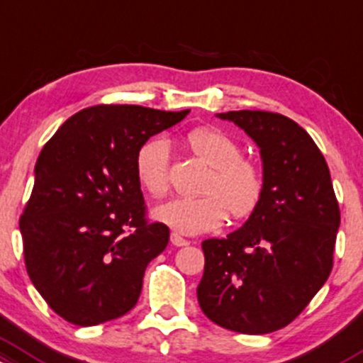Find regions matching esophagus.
Wrapping results in <instances>:
<instances>
[{
    "instance_id": "1",
    "label": "esophagus",
    "mask_w": 363,
    "mask_h": 363,
    "mask_svg": "<svg viewBox=\"0 0 363 363\" xmlns=\"http://www.w3.org/2000/svg\"><path fill=\"white\" fill-rule=\"evenodd\" d=\"M170 242H172L174 246H188V245H189V241L184 240V238L179 236L177 233L170 234Z\"/></svg>"
}]
</instances>
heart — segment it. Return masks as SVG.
<instances>
[{
	"instance_id": "obj_1",
	"label": "heart",
	"mask_w": 363,
	"mask_h": 363,
	"mask_svg": "<svg viewBox=\"0 0 363 363\" xmlns=\"http://www.w3.org/2000/svg\"><path fill=\"white\" fill-rule=\"evenodd\" d=\"M189 150L212 174L203 186V196L174 198L155 208V218L184 236L210 233L227 220V215L245 218L255 212L264 194V175L257 163L241 157L240 145L218 129L198 127L186 136ZM170 145L167 139H150L136 157L139 184L160 198L170 188Z\"/></svg>"
}]
</instances>
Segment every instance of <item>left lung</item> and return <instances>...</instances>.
Wrapping results in <instances>:
<instances>
[{"mask_svg":"<svg viewBox=\"0 0 363 363\" xmlns=\"http://www.w3.org/2000/svg\"><path fill=\"white\" fill-rule=\"evenodd\" d=\"M260 150L264 194L240 229L201 242L203 313L220 328L267 334L301 313L328 281L340 206L324 155L303 127L272 111L217 113Z\"/></svg>","mask_w":363,"mask_h":363,"instance_id":"8db88e82","label":"left lung"}]
</instances>
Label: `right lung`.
Here are the masks:
<instances>
[{
	"label": "right lung",
	"instance_id": "obj_1",
	"mask_svg": "<svg viewBox=\"0 0 363 363\" xmlns=\"http://www.w3.org/2000/svg\"><path fill=\"white\" fill-rule=\"evenodd\" d=\"M189 110L98 105L55 133L34 167L20 217L30 281L75 325L122 317L138 303L146 267L169 245V227L145 218L138 151Z\"/></svg>",
	"mask_w": 363,
	"mask_h": 363
}]
</instances>
